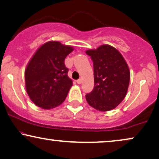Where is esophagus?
Wrapping results in <instances>:
<instances>
[{"mask_svg":"<svg viewBox=\"0 0 159 159\" xmlns=\"http://www.w3.org/2000/svg\"><path fill=\"white\" fill-rule=\"evenodd\" d=\"M76 82H77V84H81L82 80L81 79V78H79V79H78L77 81H76Z\"/></svg>","mask_w":159,"mask_h":159,"instance_id":"esophagus-1","label":"esophagus"}]
</instances>
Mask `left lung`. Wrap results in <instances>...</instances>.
Listing matches in <instances>:
<instances>
[{
  "instance_id": "8db88e82",
  "label": "left lung",
  "mask_w": 159,
  "mask_h": 159,
  "mask_svg": "<svg viewBox=\"0 0 159 159\" xmlns=\"http://www.w3.org/2000/svg\"><path fill=\"white\" fill-rule=\"evenodd\" d=\"M86 53L94 67V89L86 95L87 103L99 111H110L121 104L127 95L130 72L118 49L104 44Z\"/></svg>"
}]
</instances>
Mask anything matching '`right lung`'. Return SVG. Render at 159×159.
<instances>
[{"instance_id":"right-lung-1","label":"right lung","mask_w":159,"mask_h":159,"mask_svg":"<svg viewBox=\"0 0 159 159\" xmlns=\"http://www.w3.org/2000/svg\"><path fill=\"white\" fill-rule=\"evenodd\" d=\"M73 49L58 41H48L29 61L25 70L26 89L36 106L50 110L66 99L72 81L67 75L64 59Z\"/></svg>"}]
</instances>
